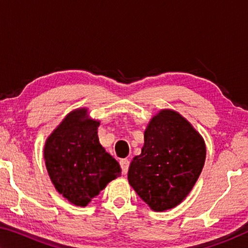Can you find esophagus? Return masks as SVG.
<instances>
[{
	"mask_svg": "<svg viewBox=\"0 0 248 248\" xmlns=\"http://www.w3.org/2000/svg\"><path fill=\"white\" fill-rule=\"evenodd\" d=\"M129 165H130V162H129V159H127V158L120 159V166H121V170H123V173H124V175L128 173Z\"/></svg>",
	"mask_w": 248,
	"mask_h": 248,
	"instance_id": "esophagus-1",
	"label": "esophagus"
}]
</instances>
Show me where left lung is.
Here are the masks:
<instances>
[{"label": "left lung", "mask_w": 248, "mask_h": 248, "mask_svg": "<svg viewBox=\"0 0 248 248\" xmlns=\"http://www.w3.org/2000/svg\"><path fill=\"white\" fill-rule=\"evenodd\" d=\"M204 161L200 134L176 111L162 110L151 120L141 154L130 164L129 184L151 209L165 211L186 198Z\"/></svg>", "instance_id": "obj_1"}]
</instances>
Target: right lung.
Instances as JSON below:
<instances>
[{
    "mask_svg": "<svg viewBox=\"0 0 248 248\" xmlns=\"http://www.w3.org/2000/svg\"><path fill=\"white\" fill-rule=\"evenodd\" d=\"M98 121L86 109L65 117L45 145L46 166L56 189L71 203L85 207L120 175V165L99 144Z\"/></svg>",
    "mask_w": 248,
    "mask_h": 248,
    "instance_id": "obj_1",
    "label": "right lung"
}]
</instances>
